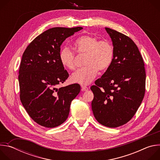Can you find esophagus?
<instances>
[{"label": "esophagus", "instance_id": "obj_1", "mask_svg": "<svg viewBox=\"0 0 160 160\" xmlns=\"http://www.w3.org/2000/svg\"><path fill=\"white\" fill-rule=\"evenodd\" d=\"M81 87H82V91H87V90H88V88L86 86L81 85Z\"/></svg>", "mask_w": 160, "mask_h": 160}]
</instances>
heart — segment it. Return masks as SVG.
<instances>
[{
  "mask_svg": "<svg viewBox=\"0 0 160 160\" xmlns=\"http://www.w3.org/2000/svg\"><path fill=\"white\" fill-rule=\"evenodd\" d=\"M75 46L80 54H86L85 66L79 68L70 77L71 82L88 85L95 78L98 71L103 72L111 66L114 57V50L110 42L100 40L94 36L83 35L75 42ZM62 66L68 70L75 68V52L68 46L63 47L59 54Z\"/></svg>",
  "mask_w": 160,
  "mask_h": 160,
  "instance_id": "1",
  "label": "heart"
}]
</instances>
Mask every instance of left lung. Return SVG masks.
Instances as JSON below:
<instances>
[{
    "label": "left lung",
    "mask_w": 160,
    "mask_h": 160,
    "mask_svg": "<svg viewBox=\"0 0 160 160\" xmlns=\"http://www.w3.org/2000/svg\"><path fill=\"white\" fill-rule=\"evenodd\" d=\"M111 38L114 57L111 66L90 87L92 109L101 125L115 128L130 121L145 94L146 72L139 49L128 37L105 28Z\"/></svg>",
    "instance_id": "obj_1"
}]
</instances>
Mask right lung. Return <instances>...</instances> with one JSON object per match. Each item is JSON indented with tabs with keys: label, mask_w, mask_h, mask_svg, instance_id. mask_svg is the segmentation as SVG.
Segmentation results:
<instances>
[{
	"label": "right lung",
	"mask_w": 160,
	"mask_h": 160,
	"mask_svg": "<svg viewBox=\"0 0 160 160\" xmlns=\"http://www.w3.org/2000/svg\"><path fill=\"white\" fill-rule=\"evenodd\" d=\"M82 28H50L37 37L22 54L18 76L20 100L29 116L41 126L54 128L64 123L72 101L80 92L77 83L56 87L69 77L59 59L61 45Z\"/></svg>",
	"instance_id": "add662e5"
}]
</instances>
